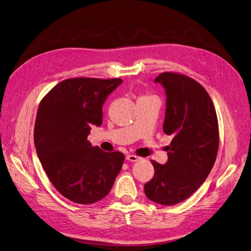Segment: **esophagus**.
<instances>
[{
    "label": "esophagus",
    "instance_id": "esophagus-1",
    "mask_svg": "<svg viewBox=\"0 0 251 251\" xmlns=\"http://www.w3.org/2000/svg\"><path fill=\"white\" fill-rule=\"evenodd\" d=\"M126 159L130 162H137L139 160V157L135 156V155H127L126 156Z\"/></svg>",
    "mask_w": 251,
    "mask_h": 251
}]
</instances>
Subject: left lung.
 <instances>
[{
    "mask_svg": "<svg viewBox=\"0 0 251 251\" xmlns=\"http://www.w3.org/2000/svg\"><path fill=\"white\" fill-rule=\"evenodd\" d=\"M155 83L165 89L163 131L173 138L165 164L151 161L155 174L145 193L151 201L170 206L189 198L208 176L219 150V123L210 96L198 82L163 73Z\"/></svg>",
    "mask_w": 251,
    "mask_h": 251,
    "instance_id": "8db88e82",
    "label": "left lung"
}]
</instances>
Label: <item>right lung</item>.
I'll return each instance as SVG.
<instances>
[{
	"label": "right lung",
	"instance_id": "obj_1",
	"mask_svg": "<svg viewBox=\"0 0 251 251\" xmlns=\"http://www.w3.org/2000/svg\"><path fill=\"white\" fill-rule=\"evenodd\" d=\"M121 79H68L42 100L34 140L50 181L63 197L93 204L110 193L122 169L124 155L92 147L91 126L102 123V105Z\"/></svg>",
	"mask_w": 251,
	"mask_h": 251
}]
</instances>
